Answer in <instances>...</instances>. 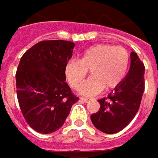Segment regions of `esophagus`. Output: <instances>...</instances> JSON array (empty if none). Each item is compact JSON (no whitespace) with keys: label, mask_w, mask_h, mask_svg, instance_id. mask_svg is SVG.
<instances>
[{"label":"esophagus","mask_w":158,"mask_h":158,"mask_svg":"<svg viewBox=\"0 0 158 158\" xmlns=\"http://www.w3.org/2000/svg\"><path fill=\"white\" fill-rule=\"evenodd\" d=\"M80 100H81V101H83V102H88L91 100V98H87V97H81V98H80Z\"/></svg>","instance_id":"1"}]
</instances>
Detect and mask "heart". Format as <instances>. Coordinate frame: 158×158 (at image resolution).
<instances>
[{"label": "heart", "mask_w": 158, "mask_h": 158, "mask_svg": "<svg viewBox=\"0 0 158 158\" xmlns=\"http://www.w3.org/2000/svg\"><path fill=\"white\" fill-rule=\"evenodd\" d=\"M130 65V53L123 47L98 44L85 49L79 60L72 59L64 67V73L70 85L77 89L90 71V76L79 88L84 95H94L103 87H117L125 78Z\"/></svg>", "instance_id": "1"}]
</instances>
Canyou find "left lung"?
Instances as JSON below:
<instances>
[{
  "label": "left lung",
  "instance_id": "8db88e82",
  "mask_svg": "<svg viewBox=\"0 0 158 158\" xmlns=\"http://www.w3.org/2000/svg\"><path fill=\"white\" fill-rule=\"evenodd\" d=\"M145 66L137 53H130V70L119 85L99 100L100 110L91 115L97 130L114 134L127 127L137 114L145 89Z\"/></svg>",
  "mask_w": 158,
  "mask_h": 158
}]
</instances>
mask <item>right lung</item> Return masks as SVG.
I'll list each match as a JSON object with an SVG mask.
<instances>
[{"label":"right lung","instance_id":"obj_1","mask_svg":"<svg viewBox=\"0 0 158 158\" xmlns=\"http://www.w3.org/2000/svg\"><path fill=\"white\" fill-rule=\"evenodd\" d=\"M74 43L64 40L39 42L24 53L16 73L21 112L33 130L42 134L62 127L79 98L65 83L64 67Z\"/></svg>","mask_w":158,"mask_h":158}]
</instances>
